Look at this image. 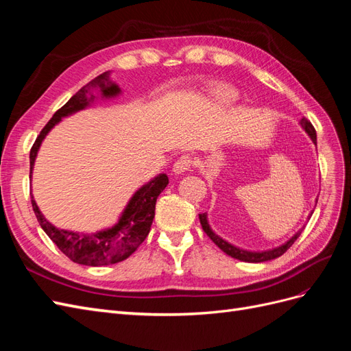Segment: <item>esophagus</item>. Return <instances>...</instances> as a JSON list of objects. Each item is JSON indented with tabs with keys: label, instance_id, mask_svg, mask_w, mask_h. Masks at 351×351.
<instances>
[{
	"label": "esophagus",
	"instance_id": "34e87169",
	"mask_svg": "<svg viewBox=\"0 0 351 351\" xmlns=\"http://www.w3.org/2000/svg\"><path fill=\"white\" fill-rule=\"evenodd\" d=\"M193 167V159H192V156H189V155H183V156H180L177 161L174 162V165H173V171L176 173V174H183V173H186V171H189L190 168Z\"/></svg>",
	"mask_w": 351,
	"mask_h": 351
}]
</instances>
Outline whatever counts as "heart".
<instances>
[{"label":"heart","mask_w":351,"mask_h":351,"mask_svg":"<svg viewBox=\"0 0 351 351\" xmlns=\"http://www.w3.org/2000/svg\"><path fill=\"white\" fill-rule=\"evenodd\" d=\"M214 98L221 104H228L237 98V92L227 86H219L214 90Z\"/></svg>","instance_id":"heart-1"}]
</instances>
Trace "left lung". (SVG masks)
Instances as JSON below:
<instances>
[{"instance_id": "8db88e82", "label": "left lung", "mask_w": 351, "mask_h": 351, "mask_svg": "<svg viewBox=\"0 0 351 351\" xmlns=\"http://www.w3.org/2000/svg\"><path fill=\"white\" fill-rule=\"evenodd\" d=\"M300 124L303 129L306 130V133L311 136V139L313 143H316V132H315V127L312 125V123L307 120V119H302L300 120ZM317 202V200H316ZM313 214V212H312ZM199 219H200V224H202V228H204V231L206 232V236L214 241L217 246L227 253L228 256L234 258V259H239V261H243V262H252V263H259V262H267V261H271V259H275L281 256V254H284L287 250H289L293 243L299 239V236L302 234V230L299 232H295V234L287 241L285 244H282V246L277 247V249H272V250H267V252H247V250H243V249H239L236 246H232V244L227 243L226 240H222L221 237H218L214 231L210 230L209 224H208V218H206V214H199Z\"/></svg>"}]
</instances>
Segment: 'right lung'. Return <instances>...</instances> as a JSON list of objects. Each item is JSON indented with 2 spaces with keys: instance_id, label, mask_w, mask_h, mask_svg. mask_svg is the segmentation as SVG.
Listing matches in <instances>:
<instances>
[{
  "instance_id": "right-lung-1",
  "label": "right lung",
  "mask_w": 351,
  "mask_h": 351,
  "mask_svg": "<svg viewBox=\"0 0 351 351\" xmlns=\"http://www.w3.org/2000/svg\"><path fill=\"white\" fill-rule=\"evenodd\" d=\"M99 88L104 98H111L120 93V88L108 80V73H102L98 77L90 80L88 84L69 99L62 107L52 115L30 149V177L34 169L35 158L39 146L44 137L57 123L61 121V117H67L73 112H77L86 108L89 102L95 99L93 95L89 97V90ZM167 174H159L149 183L141 187L130 199L129 205L125 206L120 221L112 228L93 232V234H79V232L58 230L44 218L32 196V208L42 230L47 236L56 243V246L66 254V256L80 265L88 267H104L112 265L127 259L130 254L141 246L143 240L151 231L152 221L155 217V204L159 193L167 187Z\"/></svg>"
}]
</instances>
